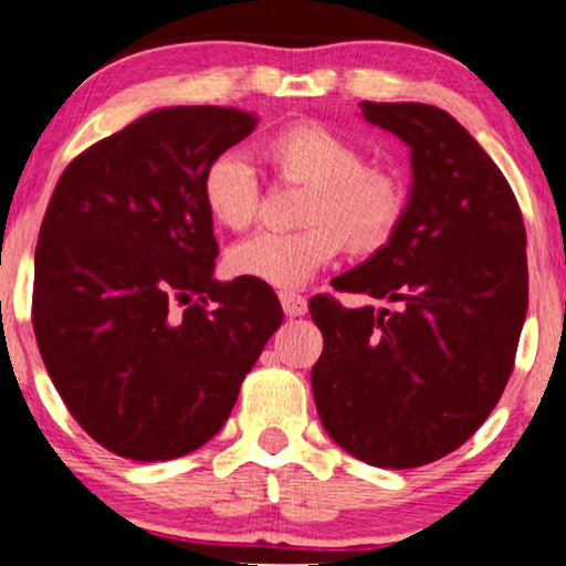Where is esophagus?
<instances>
[{
  "instance_id": "1",
  "label": "esophagus",
  "mask_w": 566,
  "mask_h": 566,
  "mask_svg": "<svg viewBox=\"0 0 566 566\" xmlns=\"http://www.w3.org/2000/svg\"><path fill=\"white\" fill-rule=\"evenodd\" d=\"M279 300H282L284 313H287L290 318H297V315L307 313V300L303 295H297V292H282Z\"/></svg>"
}]
</instances>
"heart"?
<instances>
[{"label":"heart","instance_id":"b5f03b06","mask_svg":"<svg viewBox=\"0 0 566 566\" xmlns=\"http://www.w3.org/2000/svg\"><path fill=\"white\" fill-rule=\"evenodd\" d=\"M261 157L274 176L311 186L303 214L311 228L263 230L240 240L228 253V269L235 276L279 290L303 287L344 243L357 253H373L401 222L406 193L398 178L365 168V155L328 126L313 120L284 126L263 142ZM201 199L217 224L245 230L259 212V176L245 157L224 153L205 170Z\"/></svg>","mask_w":566,"mask_h":566}]
</instances>
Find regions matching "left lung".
<instances>
[{"mask_svg": "<svg viewBox=\"0 0 566 566\" xmlns=\"http://www.w3.org/2000/svg\"><path fill=\"white\" fill-rule=\"evenodd\" d=\"M411 149V191L390 240L315 295L323 334L311 382L336 446L378 469H417L461 448L507 386L528 311L525 224L502 170L450 113L359 103Z\"/></svg>", "mask_w": 566, "mask_h": 566, "instance_id": "1", "label": "left lung"}]
</instances>
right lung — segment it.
<instances>
[{
  "mask_svg": "<svg viewBox=\"0 0 566 566\" xmlns=\"http://www.w3.org/2000/svg\"><path fill=\"white\" fill-rule=\"evenodd\" d=\"M253 113L176 105L87 147L59 178L35 245L33 331L80 427L139 463L220 432L282 326L274 290L217 282L201 178Z\"/></svg>",
  "mask_w": 566,
  "mask_h": 566,
  "instance_id": "add662e5",
  "label": "right lung"
}]
</instances>
